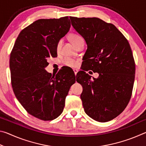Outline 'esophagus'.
Here are the masks:
<instances>
[{"label":"esophagus","instance_id":"1","mask_svg":"<svg viewBox=\"0 0 146 146\" xmlns=\"http://www.w3.org/2000/svg\"><path fill=\"white\" fill-rule=\"evenodd\" d=\"M73 71H74V73H75V75H76V74H77L78 70H76V69H73Z\"/></svg>","mask_w":146,"mask_h":146}]
</instances>
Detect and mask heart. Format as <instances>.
Returning <instances> with one entry per match:
<instances>
[{"instance_id": "1", "label": "heart", "mask_w": 146, "mask_h": 146, "mask_svg": "<svg viewBox=\"0 0 146 146\" xmlns=\"http://www.w3.org/2000/svg\"><path fill=\"white\" fill-rule=\"evenodd\" d=\"M70 40L71 42L74 46L75 47L77 46V44L84 40L83 38L79 35H76V34H72L70 36ZM61 45V41H59L57 46H56V49L57 50H58L60 49V47ZM64 63L65 65L68 66H70V67H75V66L77 65V62L76 60H73L72 58H66L64 60Z\"/></svg>"}]
</instances>
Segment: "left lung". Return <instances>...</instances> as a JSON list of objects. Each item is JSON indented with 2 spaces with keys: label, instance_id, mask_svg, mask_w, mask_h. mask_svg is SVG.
<instances>
[{
  "label": "left lung",
  "instance_id": "left-lung-1",
  "mask_svg": "<svg viewBox=\"0 0 146 146\" xmlns=\"http://www.w3.org/2000/svg\"><path fill=\"white\" fill-rule=\"evenodd\" d=\"M70 18L87 44L84 64L99 74L91 80L88 73L80 71L77 76L76 81L83 88L80 98L84 110L93 120L108 122L124 110L131 97L135 74L131 49L112 24L96 17Z\"/></svg>",
  "mask_w": 146,
  "mask_h": 146
}]
</instances>
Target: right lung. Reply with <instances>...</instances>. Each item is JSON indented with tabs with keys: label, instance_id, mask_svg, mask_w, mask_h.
Wrapping results in <instances>:
<instances>
[{
	"label": "right lung",
	"instance_id": "1",
	"mask_svg": "<svg viewBox=\"0 0 146 146\" xmlns=\"http://www.w3.org/2000/svg\"><path fill=\"white\" fill-rule=\"evenodd\" d=\"M70 27L68 17L38 19L21 31L12 49L9 68L15 95L38 119L52 120L60 115L76 81L65 78L61 70L52 76L45 70L48 59L57 56V44Z\"/></svg>",
	"mask_w": 146,
	"mask_h": 146
}]
</instances>
